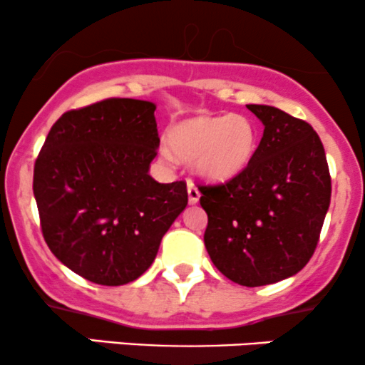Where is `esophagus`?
Masks as SVG:
<instances>
[{
  "instance_id": "esophagus-1",
  "label": "esophagus",
  "mask_w": 365,
  "mask_h": 365,
  "mask_svg": "<svg viewBox=\"0 0 365 365\" xmlns=\"http://www.w3.org/2000/svg\"><path fill=\"white\" fill-rule=\"evenodd\" d=\"M187 192H188V202H190V204H197V202H199L200 192H199V188H197V187L194 185V183L188 182Z\"/></svg>"
}]
</instances>
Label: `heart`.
<instances>
[{
	"label": "heart",
	"instance_id": "obj_1",
	"mask_svg": "<svg viewBox=\"0 0 365 365\" xmlns=\"http://www.w3.org/2000/svg\"><path fill=\"white\" fill-rule=\"evenodd\" d=\"M170 149L163 148L166 159L173 154L192 161V168L206 182H228L244 173L257 150V128L245 115H197L170 128Z\"/></svg>",
	"mask_w": 365,
	"mask_h": 365
}]
</instances>
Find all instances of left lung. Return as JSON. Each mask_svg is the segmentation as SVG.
I'll list each match as a JSON object with an SVG mask.
<instances>
[{
    "label": "left lung",
    "instance_id": "1",
    "mask_svg": "<svg viewBox=\"0 0 365 365\" xmlns=\"http://www.w3.org/2000/svg\"><path fill=\"white\" fill-rule=\"evenodd\" d=\"M264 133L244 173L200 185L204 244L217 269L244 287L297 274L319 242L331 200L324 148L307 121L266 104H247Z\"/></svg>",
    "mask_w": 365,
    "mask_h": 365
}]
</instances>
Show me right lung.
Instances as JSON below:
<instances>
[{"label": "right lung", "mask_w": 365, "mask_h": 365, "mask_svg": "<svg viewBox=\"0 0 365 365\" xmlns=\"http://www.w3.org/2000/svg\"><path fill=\"white\" fill-rule=\"evenodd\" d=\"M154 111V103L113 98L63 113L36 159L46 244L92 283L120 287L144 274L188 202L185 182L149 175L159 148Z\"/></svg>", "instance_id": "1"}]
</instances>
